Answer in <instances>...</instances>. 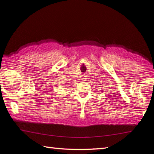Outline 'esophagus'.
Listing matches in <instances>:
<instances>
[{"instance_id": "obj_1", "label": "esophagus", "mask_w": 154, "mask_h": 154, "mask_svg": "<svg viewBox=\"0 0 154 154\" xmlns=\"http://www.w3.org/2000/svg\"><path fill=\"white\" fill-rule=\"evenodd\" d=\"M82 78V80H83V81H85V80H86V79H87V78Z\"/></svg>"}]
</instances>
